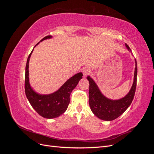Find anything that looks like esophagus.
Returning <instances> with one entry per match:
<instances>
[{"instance_id":"34e87169","label":"esophagus","mask_w":154,"mask_h":154,"mask_svg":"<svg viewBox=\"0 0 154 154\" xmlns=\"http://www.w3.org/2000/svg\"><path fill=\"white\" fill-rule=\"evenodd\" d=\"M91 73L90 70L88 68H84L83 69V77H86L87 75H88Z\"/></svg>"}]
</instances>
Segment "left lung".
<instances>
[{
  "instance_id": "obj_1",
  "label": "left lung",
  "mask_w": 154,
  "mask_h": 154,
  "mask_svg": "<svg viewBox=\"0 0 154 154\" xmlns=\"http://www.w3.org/2000/svg\"><path fill=\"white\" fill-rule=\"evenodd\" d=\"M125 46L129 52H131V49L127 44H125ZM135 63L136 67L132 85L127 94L120 99L112 100L106 97L95 81L90 76H87V79L89 82V105L92 113L97 118L104 121H112L122 115L132 103L137 83V67L136 59Z\"/></svg>"
}]
</instances>
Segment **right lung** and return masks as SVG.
<instances>
[{
    "label": "right lung",
    "mask_w": 154,
    "mask_h": 154,
    "mask_svg": "<svg viewBox=\"0 0 154 154\" xmlns=\"http://www.w3.org/2000/svg\"><path fill=\"white\" fill-rule=\"evenodd\" d=\"M52 38V36H47L42 39L40 42ZM39 43L37 44L34 48ZM34 48L27 58L26 66L25 92L26 97L32 108L42 117L46 119L58 118L67 109L70 103L71 93L76 87L79 81L82 78L83 74L80 72L74 74L54 92L48 94H40L33 89L29 82V63Z\"/></svg>",
    "instance_id": "1"
}]
</instances>
